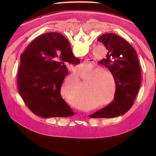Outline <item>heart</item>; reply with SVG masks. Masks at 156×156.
Segmentation results:
<instances>
[{
    "label": "heart",
    "mask_w": 156,
    "mask_h": 156,
    "mask_svg": "<svg viewBox=\"0 0 156 156\" xmlns=\"http://www.w3.org/2000/svg\"><path fill=\"white\" fill-rule=\"evenodd\" d=\"M80 78L85 81L83 95L75 102L76 107L83 108V101L89 103V109H94L111 103L116 95V82L107 69L89 65L76 74L75 77L66 80L61 87L60 92L64 99L73 102L80 92ZM99 103L95 106L93 104Z\"/></svg>",
    "instance_id": "heart-1"
}]
</instances>
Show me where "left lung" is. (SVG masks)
<instances>
[{
  "instance_id": "left-lung-1",
  "label": "left lung",
  "mask_w": 156,
  "mask_h": 156,
  "mask_svg": "<svg viewBox=\"0 0 156 156\" xmlns=\"http://www.w3.org/2000/svg\"><path fill=\"white\" fill-rule=\"evenodd\" d=\"M97 40L108 49L106 58L99 63L113 75L116 82L114 101L90 117L112 118L123 115L132 107L141 83V68L133 47L126 40L114 34H105Z\"/></svg>"
}]
</instances>
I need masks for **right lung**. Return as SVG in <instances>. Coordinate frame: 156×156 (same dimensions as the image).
Masks as SVG:
<instances>
[{
	"label": "right lung",
	"mask_w": 156,
	"mask_h": 156,
	"mask_svg": "<svg viewBox=\"0 0 156 156\" xmlns=\"http://www.w3.org/2000/svg\"><path fill=\"white\" fill-rule=\"evenodd\" d=\"M76 64L68 39L57 32L35 38L21 55L18 88L27 107L44 118L73 116L60 90L68 70L65 63Z\"/></svg>",
	"instance_id": "add662e5"
}]
</instances>
